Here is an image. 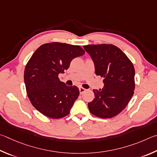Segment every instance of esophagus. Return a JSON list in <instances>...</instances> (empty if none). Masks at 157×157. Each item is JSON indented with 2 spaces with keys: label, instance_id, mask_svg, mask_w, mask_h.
Returning <instances> with one entry per match:
<instances>
[{
  "label": "esophagus",
  "instance_id": "34e87169",
  "mask_svg": "<svg viewBox=\"0 0 157 157\" xmlns=\"http://www.w3.org/2000/svg\"><path fill=\"white\" fill-rule=\"evenodd\" d=\"M86 89H84V88H83V87H79V92H80V94H83V92H86Z\"/></svg>",
  "mask_w": 157,
  "mask_h": 157
}]
</instances>
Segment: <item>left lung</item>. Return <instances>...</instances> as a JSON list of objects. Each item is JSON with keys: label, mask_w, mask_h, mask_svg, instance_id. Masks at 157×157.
I'll return each instance as SVG.
<instances>
[{"label": "left lung", "mask_w": 157, "mask_h": 157, "mask_svg": "<svg viewBox=\"0 0 157 157\" xmlns=\"http://www.w3.org/2000/svg\"><path fill=\"white\" fill-rule=\"evenodd\" d=\"M83 48L94 62L96 74L104 78L103 88L93 90L95 98L88 103L89 110L103 119L117 116L134 94L135 71L133 64L113 45H88Z\"/></svg>", "instance_id": "1"}]
</instances>
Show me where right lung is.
<instances>
[{
	"mask_svg": "<svg viewBox=\"0 0 157 157\" xmlns=\"http://www.w3.org/2000/svg\"><path fill=\"white\" fill-rule=\"evenodd\" d=\"M79 45L50 43L40 46L30 58L24 72V81L32 105L45 116L60 119L70 114L79 96L76 86H67L59 78L71 60L83 56Z\"/></svg>",
	"mask_w": 157,
	"mask_h": 157,
	"instance_id": "1",
	"label": "right lung"
}]
</instances>
